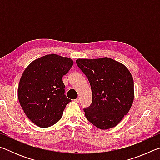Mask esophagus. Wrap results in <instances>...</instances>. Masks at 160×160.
I'll list each match as a JSON object with an SVG mask.
<instances>
[{"label": "esophagus", "instance_id": "1", "mask_svg": "<svg viewBox=\"0 0 160 160\" xmlns=\"http://www.w3.org/2000/svg\"><path fill=\"white\" fill-rule=\"evenodd\" d=\"M75 102H76V103H79V102H80V98H77L76 99H75Z\"/></svg>", "mask_w": 160, "mask_h": 160}]
</instances>
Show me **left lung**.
Wrapping results in <instances>:
<instances>
[{
    "label": "left lung",
    "instance_id": "8db88e82",
    "mask_svg": "<svg viewBox=\"0 0 160 160\" xmlns=\"http://www.w3.org/2000/svg\"><path fill=\"white\" fill-rule=\"evenodd\" d=\"M76 63L88 78L92 92V102L84 109L87 119L102 130L116 126L133 102L131 72L123 64L107 57L78 58Z\"/></svg>",
    "mask_w": 160,
    "mask_h": 160
}]
</instances>
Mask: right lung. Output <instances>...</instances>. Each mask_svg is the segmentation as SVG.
Here are the masks:
<instances>
[{
	"label": "right lung",
	"instance_id": "add662e5",
	"mask_svg": "<svg viewBox=\"0 0 160 160\" xmlns=\"http://www.w3.org/2000/svg\"><path fill=\"white\" fill-rule=\"evenodd\" d=\"M73 61L56 54H48L32 61L24 70L18 95L22 108L35 125L47 128L57 123L71 100L65 95L62 77Z\"/></svg>",
	"mask_w": 160,
	"mask_h": 160
}]
</instances>
